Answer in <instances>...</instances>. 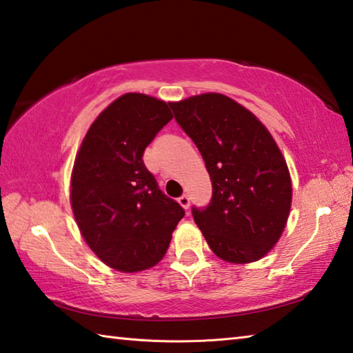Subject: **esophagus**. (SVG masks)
I'll use <instances>...</instances> for the list:
<instances>
[{
  "mask_svg": "<svg viewBox=\"0 0 353 353\" xmlns=\"http://www.w3.org/2000/svg\"><path fill=\"white\" fill-rule=\"evenodd\" d=\"M177 202H179V205H181L183 210H188L190 208V197L187 194H183V196L179 197Z\"/></svg>",
  "mask_w": 353,
  "mask_h": 353,
  "instance_id": "1",
  "label": "esophagus"
}]
</instances>
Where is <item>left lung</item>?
I'll list each match as a JSON object with an SVG mask.
<instances>
[{"label":"left lung","mask_w":353,"mask_h":353,"mask_svg":"<svg viewBox=\"0 0 353 353\" xmlns=\"http://www.w3.org/2000/svg\"><path fill=\"white\" fill-rule=\"evenodd\" d=\"M170 106L201 151L213 185L208 207L193 208L205 241L217 258L232 264L264 258L284 233L293 196L290 171L270 131L219 92Z\"/></svg>","instance_id":"8db88e82"}]
</instances>
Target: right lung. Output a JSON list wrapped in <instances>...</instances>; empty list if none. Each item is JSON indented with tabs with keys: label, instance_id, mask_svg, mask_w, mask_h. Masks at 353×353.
<instances>
[{
	"label": "right lung",
	"instance_id": "obj_1",
	"mask_svg": "<svg viewBox=\"0 0 353 353\" xmlns=\"http://www.w3.org/2000/svg\"><path fill=\"white\" fill-rule=\"evenodd\" d=\"M171 119L166 101L123 94L97 115L77 151L69 196L75 222L94 254L117 272L159 264L185 214L142 160Z\"/></svg>",
	"mask_w": 353,
	"mask_h": 353
}]
</instances>
